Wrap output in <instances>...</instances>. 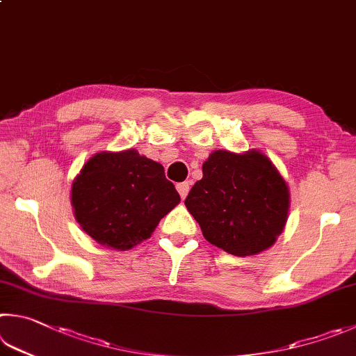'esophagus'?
Returning a JSON list of instances; mask_svg holds the SVG:
<instances>
[{
	"label": "esophagus",
	"instance_id": "34e87169",
	"mask_svg": "<svg viewBox=\"0 0 356 356\" xmlns=\"http://www.w3.org/2000/svg\"><path fill=\"white\" fill-rule=\"evenodd\" d=\"M177 191H179L180 197L185 199L186 195H188V191H190V184H188V182H180V184H177Z\"/></svg>",
	"mask_w": 356,
	"mask_h": 356
}]
</instances>
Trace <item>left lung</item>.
Instances as JSON below:
<instances>
[{
  "mask_svg": "<svg viewBox=\"0 0 356 356\" xmlns=\"http://www.w3.org/2000/svg\"><path fill=\"white\" fill-rule=\"evenodd\" d=\"M185 205L207 241L245 257L270 248L285 227L289 193L270 160L257 151H215Z\"/></svg>",
  "mask_w": 356,
  "mask_h": 356,
  "instance_id": "left-lung-1",
  "label": "left lung"
}]
</instances>
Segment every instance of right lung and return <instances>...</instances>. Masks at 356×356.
Instances as JSON below:
<instances>
[{
    "label": "right lung",
    "mask_w": 356,
    "mask_h": 356,
    "mask_svg": "<svg viewBox=\"0 0 356 356\" xmlns=\"http://www.w3.org/2000/svg\"><path fill=\"white\" fill-rule=\"evenodd\" d=\"M71 202L83 232L99 244L126 250L147 240L180 196L163 166L129 149L90 159L74 179Z\"/></svg>",
    "instance_id": "obj_1"
}]
</instances>
